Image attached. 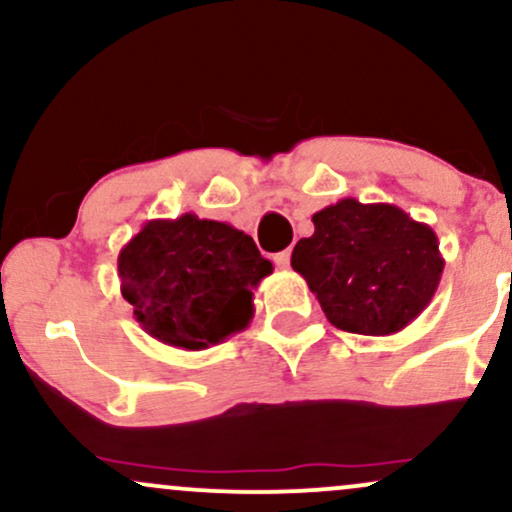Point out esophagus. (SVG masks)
<instances>
[{"label":"esophagus","mask_w":512,"mask_h":512,"mask_svg":"<svg viewBox=\"0 0 512 512\" xmlns=\"http://www.w3.org/2000/svg\"><path fill=\"white\" fill-rule=\"evenodd\" d=\"M274 264L279 269H289L291 264V250H281L279 255H274Z\"/></svg>","instance_id":"1"}]
</instances>
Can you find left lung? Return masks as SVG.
<instances>
[{
  "label": "left lung",
  "instance_id": "obj_1",
  "mask_svg": "<svg viewBox=\"0 0 512 512\" xmlns=\"http://www.w3.org/2000/svg\"><path fill=\"white\" fill-rule=\"evenodd\" d=\"M313 223V236L293 248L291 267L337 330L387 337L424 313L445 267L428 223L395 204L351 197L317 211Z\"/></svg>",
  "mask_w": 512,
  "mask_h": 512
}]
</instances>
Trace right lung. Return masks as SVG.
<instances>
[{"mask_svg": "<svg viewBox=\"0 0 512 512\" xmlns=\"http://www.w3.org/2000/svg\"><path fill=\"white\" fill-rule=\"evenodd\" d=\"M272 272L248 233L197 214L146 221L117 257L134 320L185 351L243 332L255 315L252 291Z\"/></svg>", "mask_w": 512, "mask_h": 512, "instance_id": "1", "label": "right lung"}]
</instances>
